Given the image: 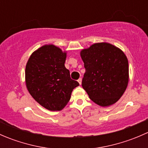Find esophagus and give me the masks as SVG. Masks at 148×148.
<instances>
[{
    "label": "esophagus",
    "mask_w": 148,
    "mask_h": 148,
    "mask_svg": "<svg viewBox=\"0 0 148 148\" xmlns=\"http://www.w3.org/2000/svg\"><path fill=\"white\" fill-rule=\"evenodd\" d=\"M82 78H79L78 79V82H79V84H82Z\"/></svg>",
    "instance_id": "1"
}]
</instances>
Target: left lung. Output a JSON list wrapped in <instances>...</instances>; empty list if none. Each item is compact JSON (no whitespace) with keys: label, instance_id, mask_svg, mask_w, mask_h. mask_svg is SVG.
I'll return each mask as SVG.
<instances>
[{"label":"left lung","instance_id":"obj_1","mask_svg":"<svg viewBox=\"0 0 148 148\" xmlns=\"http://www.w3.org/2000/svg\"><path fill=\"white\" fill-rule=\"evenodd\" d=\"M86 71L83 89L95 104L109 107L123 95L129 82L126 55L110 43H95L80 51Z\"/></svg>","mask_w":148,"mask_h":148}]
</instances>
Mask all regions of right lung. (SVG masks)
I'll return each instance as SVG.
<instances>
[{
    "instance_id": "1",
    "label": "right lung",
    "mask_w": 148,
    "mask_h": 148,
    "mask_svg": "<svg viewBox=\"0 0 148 148\" xmlns=\"http://www.w3.org/2000/svg\"><path fill=\"white\" fill-rule=\"evenodd\" d=\"M66 51L53 44H45L34 51L25 70L28 92L42 107L60 111L69 102L71 92L79 84L70 78L65 67Z\"/></svg>"
}]
</instances>
